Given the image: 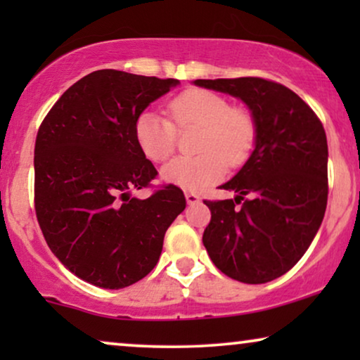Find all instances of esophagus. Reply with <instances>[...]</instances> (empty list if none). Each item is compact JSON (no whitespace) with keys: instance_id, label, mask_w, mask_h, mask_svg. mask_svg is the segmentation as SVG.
I'll return each instance as SVG.
<instances>
[{"instance_id":"1","label":"esophagus","mask_w":360,"mask_h":360,"mask_svg":"<svg viewBox=\"0 0 360 360\" xmlns=\"http://www.w3.org/2000/svg\"><path fill=\"white\" fill-rule=\"evenodd\" d=\"M185 198H186V203H188V205H195V203H198V201H200L198 195L190 193V191H186V193H185Z\"/></svg>"}]
</instances>
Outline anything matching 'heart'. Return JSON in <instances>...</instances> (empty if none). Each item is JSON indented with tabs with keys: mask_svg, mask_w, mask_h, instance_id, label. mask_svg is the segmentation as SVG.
Returning <instances> with one entry per match:
<instances>
[{
	"mask_svg": "<svg viewBox=\"0 0 360 360\" xmlns=\"http://www.w3.org/2000/svg\"><path fill=\"white\" fill-rule=\"evenodd\" d=\"M169 111L179 127L200 126L198 155L176 157L162 169V180L186 191H200L223 176L226 164L245 162L255 142V121L244 108H234L213 91L191 88L170 101ZM136 142L147 159L164 162L174 154L176 129L155 111L141 112L134 124Z\"/></svg>",
	"mask_w": 360,
	"mask_h": 360,
	"instance_id": "b5f03b06",
	"label": "heart"
}]
</instances>
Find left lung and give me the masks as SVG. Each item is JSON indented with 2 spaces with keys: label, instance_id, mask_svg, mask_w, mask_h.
I'll use <instances>...</instances> for the list:
<instances>
[{
  "label": "left lung",
  "instance_id": "8db88e82",
  "mask_svg": "<svg viewBox=\"0 0 360 360\" xmlns=\"http://www.w3.org/2000/svg\"><path fill=\"white\" fill-rule=\"evenodd\" d=\"M193 83L238 98L255 121L252 154L221 185L234 191V200L205 201L211 221L203 244L228 277L267 283L303 257L323 223L328 203L326 132L311 108L280 83L255 77Z\"/></svg>",
  "mask_w": 360,
  "mask_h": 360
}]
</instances>
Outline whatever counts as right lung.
<instances>
[{
    "instance_id": "1",
    "label": "right lung",
    "mask_w": 360,
    "mask_h": 360,
    "mask_svg": "<svg viewBox=\"0 0 360 360\" xmlns=\"http://www.w3.org/2000/svg\"><path fill=\"white\" fill-rule=\"evenodd\" d=\"M176 85L175 78L96 70L68 88L39 127V226L53 255L88 283L117 290L144 278L185 210L174 185L146 200L132 196L157 175L136 142V120Z\"/></svg>"
}]
</instances>
